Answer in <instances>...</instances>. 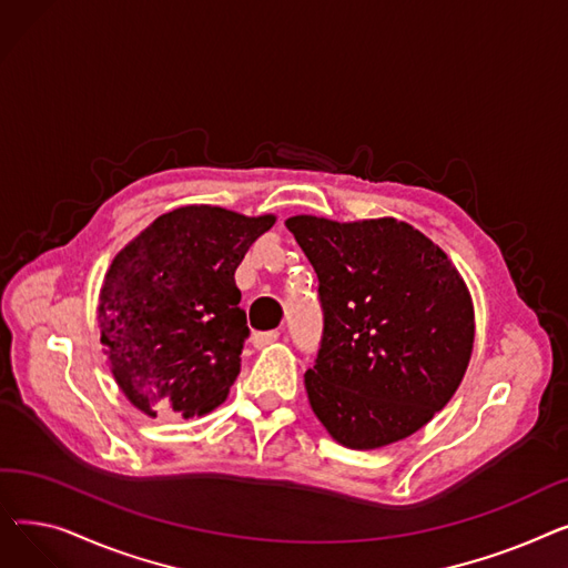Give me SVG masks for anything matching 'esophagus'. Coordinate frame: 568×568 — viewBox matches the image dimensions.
Returning a JSON list of instances; mask_svg holds the SVG:
<instances>
[{"label":"esophagus","instance_id":"esophagus-1","mask_svg":"<svg viewBox=\"0 0 568 568\" xmlns=\"http://www.w3.org/2000/svg\"><path fill=\"white\" fill-rule=\"evenodd\" d=\"M278 332H260V334H253V347H266V345H272V343H276L278 341Z\"/></svg>","mask_w":568,"mask_h":568}]
</instances>
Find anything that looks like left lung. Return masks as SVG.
<instances>
[{"mask_svg": "<svg viewBox=\"0 0 568 568\" xmlns=\"http://www.w3.org/2000/svg\"><path fill=\"white\" fill-rule=\"evenodd\" d=\"M320 281L324 329L304 382L349 449L424 428L452 400L474 345L471 296L426 234L396 219L285 221Z\"/></svg>", "mask_w": 568, "mask_h": 568, "instance_id": "left-lung-1", "label": "left lung"}]
</instances>
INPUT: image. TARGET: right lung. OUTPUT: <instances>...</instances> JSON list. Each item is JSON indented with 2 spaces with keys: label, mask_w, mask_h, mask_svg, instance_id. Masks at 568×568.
I'll list each match as a JSON object with an SVG mask.
<instances>
[{
  "label": "right lung",
  "mask_w": 568,
  "mask_h": 568,
  "mask_svg": "<svg viewBox=\"0 0 568 568\" xmlns=\"http://www.w3.org/2000/svg\"><path fill=\"white\" fill-rule=\"evenodd\" d=\"M274 223L272 214L179 206L114 255L99 329L119 389L140 412L189 419L227 398L251 334L234 272Z\"/></svg>",
  "instance_id": "obj_1"
}]
</instances>
